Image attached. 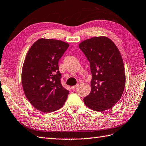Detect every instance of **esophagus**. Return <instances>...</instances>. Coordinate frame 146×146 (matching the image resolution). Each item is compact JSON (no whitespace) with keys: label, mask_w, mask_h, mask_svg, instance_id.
<instances>
[{"label":"esophagus","mask_w":146,"mask_h":146,"mask_svg":"<svg viewBox=\"0 0 146 146\" xmlns=\"http://www.w3.org/2000/svg\"><path fill=\"white\" fill-rule=\"evenodd\" d=\"M78 86V84H77V85H75V86H71V89L72 90H75L76 89L77 86Z\"/></svg>","instance_id":"1"}]
</instances>
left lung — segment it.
I'll return each instance as SVG.
<instances>
[{"label":"left lung","instance_id":"1","mask_svg":"<svg viewBox=\"0 0 146 146\" xmlns=\"http://www.w3.org/2000/svg\"><path fill=\"white\" fill-rule=\"evenodd\" d=\"M78 46L90 62L92 74L91 92L84 98V103L94 111H106L120 100L125 89L121 55L115 44L104 36L86 39Z\"/></svg>","mask_w":146,"mask_h":146}]
</instances>
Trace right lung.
I'll return each instance as SVG.
<instances>
[{"instance_id": "1", "label": "right lung", "mask_w": 146, "mask_h": 146, "mask_svg": "<svg viewBox=\"0 0 146 146\" xmlns=\"http://www.w3.org/2000/svg\"><path fill=\"white\" fill-rule=\"evenodd\" d=\"M69 46L63 41L41 38L26 54L21 73L23 91L31 104L42 112L60 109L68 98L69 92L61 84L58 61Z\"/></svg>"}]
</instances>
